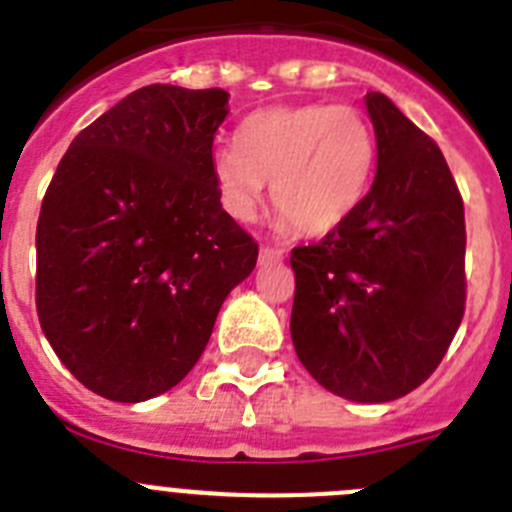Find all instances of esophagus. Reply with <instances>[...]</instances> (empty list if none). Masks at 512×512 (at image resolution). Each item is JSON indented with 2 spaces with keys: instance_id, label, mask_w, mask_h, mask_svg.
I'll use <instances>...</instances> for the list:
<instances>
[{
  "instance_id": "obj_1",
  "label": "esophagus",
  "mask_w": 512,
  "mask_h": 512,
  "mask_svg": "<svg viewBox=\"0 0 512 512\" xmlns=\"http://www.w3.org/2000/svg\"><path fill=\"white\" fill-rule=\"evenodd\" d=\"M284 259V251L281 248H274V246H261V253H259V261L261 264H279V261Z\"/></svg>"
}]
</instances>
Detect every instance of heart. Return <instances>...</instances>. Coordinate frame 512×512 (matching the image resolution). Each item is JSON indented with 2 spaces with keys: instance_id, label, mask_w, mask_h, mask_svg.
Returning <instances> with one entry per match:
<instances>
[{
  "instance_id": "obj_1",
  "label": "heart",
  "mask_w": 512,
  "mask_h": 512,
  "mask_svg": "<svg viewBox=\"0 0 512 512\" xmlns=\"http://www.w3.org/2000/svg\"><path fill=\"white\" fill-rule=\"evenodd\" d=\"M375 134L345 103L274 106L248 116L236 149L213 154L210 175L225 213L251 220L271 182L281 223L327 233L348 218L370 187Z\"/></svg>"
}]
</instances>
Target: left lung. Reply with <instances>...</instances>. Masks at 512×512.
Listing matches in <instances>:
<instances>
[{"mask_svg":"<svg viewBox=\"0 0 512 512\" xmlns=\"http://www.w3.org/2000/svg\"><path fill=\"white\" fill-rule=\"evenodd\" d=\"M378 170L358 208L297 246L292 340L335 396L383 403L419 388L464 317V203L442 149L393 106L365 96Z\"/></svg>","mask_w":512,"mask_h":512,"instance_id":"left-lung-1","label":"left lung"}]
</instances>
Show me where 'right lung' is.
Wrapping results in <instances>:
<instances>
[{
	"label": "right lung",
	"mask_w": 512,
	"mask_h": 512,
	"mask_svg": "<svg viewBox=\"0 0 512 512\" xmlns=\"http://www.w3.org/2000/svg\"><path fill=\"white\" fill-rule=\"evenodd\" d=\"M225 116L223 88H139L70 142L42 198L40 327L65 368L109 401L177 386L259 259L210 175Z\"/></svg>",
	"instance_id": "obj_1"
}]
</instances>
